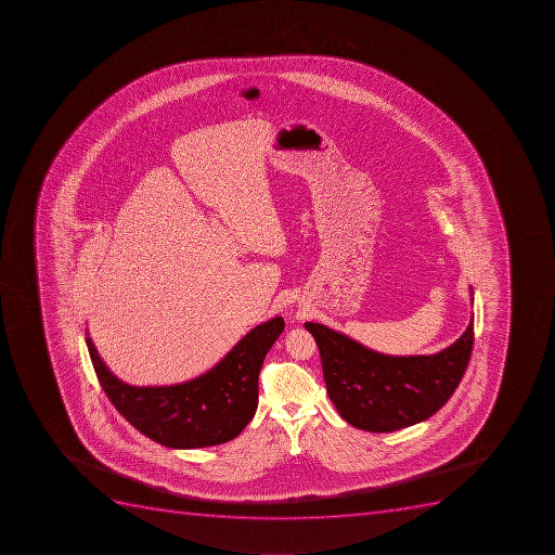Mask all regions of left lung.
Returning a JSON list of instances; mask_svg holds the SVG:
<instances>
[{"instance_id": "8db88e82", "label": "left lung", "mask_w": 555, "mask_h": 555, "mask_svg": "<svg viewBox=\"0 0 555 555\" xmlns=\"http://www.w3.org/2000/svg\"><path fill=\"white\" fill-rule=\"evenodd\" d=\"M473 294V288H470ZM322 357L323 377L339 415L369 433L420 424L447 404L469 363L475 323L434 354L377 353L322 323H306Z\"/></svg>"}]
</instances>
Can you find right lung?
Masks as SVG:
<instances>
[{"label": "right lung", "mask_w": 555, "mask_h": 555, "mask_svg": "<svg viewBox=\"0 0 555 555\" xmlns=\"http://www.w3.org/2000/svg\"><path fill=\"white\" fill-rule=\"evenodd\" d=\"M284 331L283 318L255 326L207 373L170 387H133L108 371L86 337L108 401L137 430L168 448L215 447L237 438L257 411L258 374Z\"/></svg>", "instance_id": "right-lung-1"}]
</instances>
